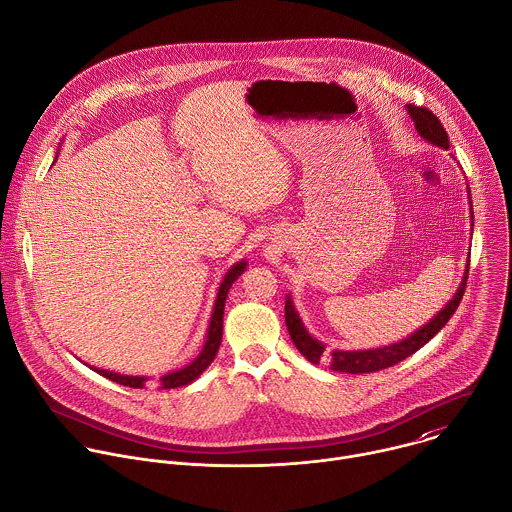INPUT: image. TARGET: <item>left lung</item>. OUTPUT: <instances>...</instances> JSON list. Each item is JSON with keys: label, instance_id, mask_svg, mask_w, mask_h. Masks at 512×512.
Returning <instances> with one entry per match:
<instances>
[{"label": "left lung", "instance_id": "obj_1", "mask_svg": "<svg viewBox=\"0 0 512 512\" xmlns=\"http://www.w3.org/2000/svg\"><path fill=\"white\" fill-rule=\"evenodd\" d=\"M407 113H409L411 121L415 123V129L421 135V139H425L431 145H437V148H442V150H450V139H448V133H446L444 125L429 109L407 105ZM470 198L472 196H470V190H468V200ZM470 204H472V200H470ZM470 214H472V221H474L472 210H470ZM468 271H470V257H468V263H466V269H464L462 283L454 294V298L440 312H437L427 324L419 326L407 338H403L399 342H393V344H387V346L364 348V350H332L330 352V369L338 371V373H350V375L375 373V371H383L387 367H393V364H397V362L405 360L407 356H411L413 352H417L423 344H427L437 332H440L448 324V320L458 310V306L462 302V296H464V289H466ZM285 326H287L289 336H291V340H294L296 348L302 352V356H306L312 364H318L326 346L308 332V328L304 326V322H302V318H300V314L294 306V300H291L289 294L285 296Z\"/></svg>", "mask_w": 512, "mask_h": 512}]
</instances>
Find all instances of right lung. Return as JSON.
<instances>
[{"instance_id":"obj_1","label":"right lung","mask_w":512,"mask_h":512,"mask_svg":"<svg viewBox=\"0 0 512 512\" xmlns=\"http://www.w3.org/2000/svg\"><path fill=\"white\" fill-rule=\"evenodd\" d=\"M245 269H247V261L241 259L235 265H231V269L225 273L221 285H218V289H216V300H214V308H212L210 322H208V328H206V340L202 344V350L198 352V356L192 362L186 364V367H182L178 371H172V373H166L164 377H160V381H158L160 389H176V387L190 385L210 367V362L214 360V356L218 352V346H221V340H223V316H225L227 294H229L231 285L239 279V275ZM91 369L97 371L101 377H105L109 381H115V383H119L123 387L143 389L145 383L150 381V377L121 375V373H113V371H105V369H95V367H91Z\"/></svg>"}]
</instances>
